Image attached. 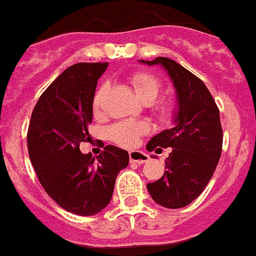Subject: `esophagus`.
<instances>
[{"label":"esophagus","instance_id":"esophagus-1","mask_svg":"<svg viewBox=\"0 0 256 256\" xmlns=\"http://www.w3.org/2000/svg\"><path fill=\"white\" fill-rule=\"evenodd\" d=\"M130 162L144 164V162H148V154L142 152V151H130Z\"/></svg>","mask_w":256,"mask_h":256}]
</instances>
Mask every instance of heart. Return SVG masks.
<instances>
[{
    "label": "heart",
    "mask_w": 256,
    "mask_h": 256,
    "mask_svg": "<svg viewBox=\"0 0 256 256\" xmlns=\"http://www.w3.org/2000/svg\"><path fill=\"white\" fill-rule=\"evenodd\" d=\"M130 84H132L133 91L136 96L144 104H151L156 100L162 91V83L155 76L146 72H140V73L133 74L130 78ZM106 84L101 86L97 90L96 94L94 97V110H98L102 102L104 94L106 92ZM170 102H162L155 106V110L159 114H168L170 112ZM148 132V126L144 122H133L124 120L119 122L115 126H112L108 130L110 138L115 144H120L123 148H132L138 142L140 137L144 133Z\"/></svg>",
    "instance_id": "obj_1"
}]
</instances>
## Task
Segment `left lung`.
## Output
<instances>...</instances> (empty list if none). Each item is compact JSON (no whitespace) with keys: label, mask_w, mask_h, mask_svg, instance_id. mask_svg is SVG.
<instances>
[{"label":"left lung","mask_w":256,"mask_h":256,"mask_svg":"<svg viewBox=\"0 0 256 256\" xmlns=\"http://www.w3.org/2000/svg\"><path fill=\"white\" fill-rule=\"evenodd\" d=\"M138 61L162 68L176 91L173 126L154 136L146 148H172L165 160L166 172L160 180L148 183V190L159 205L180 209L204 191L220 158L223 132L218 106L202 80L174 60Z\"/></svg>","instance_id":"8db88e82"}]
</instances>
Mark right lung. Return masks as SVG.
Wrapping results in <instances>:
<instances>
[{
    "mask_svg": "<svg viewBox=\"0 0 256 256\" xmlns=\"http://www.w3.org/2000/svg\"><path fill=\"white\" fill-rule=\"evenodd\" d=\"M108 62H79L64 70L32 112L28 152L47 195L76 216H94L112 200L115 180L128 166L126 150L108 144L96 159L82 154L94 118L97 80Z\"/></svg>",
    "mask_w": 256,
    "mask_h": 256,
    "instance_id": "add662e5",
    "label": "right lung"
}]
</instances>
